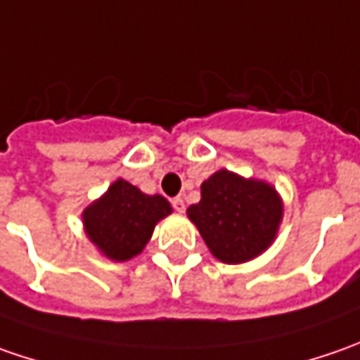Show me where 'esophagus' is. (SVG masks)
<instances>
[{"mask_svg":"<svg viewBox=\"0 0 360 360\" xmlns=\"http://www.w3.org/2000/svg\"><path fill=\"white\" fill-rule=\"evenodd\" d=\"M172 206L176 212H184V210H186V202H184V198H180V196H176V198H174Z\"/></svg>","mask_w":360,"mask_h":360,"instance_id":"obj_1","label":"esophagus"}]
</instances>
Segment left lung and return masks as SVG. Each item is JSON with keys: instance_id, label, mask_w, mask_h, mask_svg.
I'll list each match as a JSON object with an SVG mask.
<instances>
[{"instance_id": "left-lung-1", "label": "left lung", "mask_w": 360, "mask_h": 360, "mask_svg": "<svg viewBox=\"0 0 360 360\" xmlns=\"http://www.w3.org/2000/svg\"><path fill=\"white\" fill-rule=\"evenodd\" d=\"M188 216L218 260L238 264L269 248L283 204L269 184L218 170L202 182L200 202L188 208Z\"/></svg>"}]
</instances>
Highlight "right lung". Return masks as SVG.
<instances>
[{"label":"right lung","mask_w":360,"mask_h":360,"mask_svg":"<svg viewBox=\"0 0 360 360\" xmlns=\"http://www.w3.org/2000/svg\"><path fill=\"white\" fill-rule=\"evenodd\" d=\"M172 212L164 196H148L126 180L114 182L84 210L90 240L112 260H130L150 240L156 222Z\"/></svg>","instance_id":"right-lung-1"}]
</instances>
